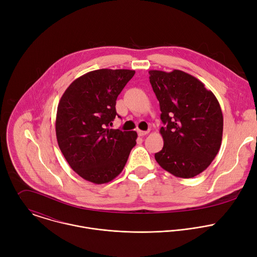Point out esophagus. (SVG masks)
<instances>
[{
    "label": "esophagus",
    "mask_w": 257,
    "mask_h": 257,
    "mask_svg": "<svg viewBox=\"0 0 257 257\" xmlns=\"http://www.w3.org/2000/svg\"><path fill=\"white\" fill-rule=\"evenodd\" d=\"M137 133H138V135L139 136H145V135H148L149 133H150V131L148 130V131H142V130H137Z\"/></svg>",
    "instance_id": "1"
}]
</instances>
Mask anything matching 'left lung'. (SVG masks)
<instances>
[{
	"instance_id": "8db88e82",
	"label": "left lung",
	"mask_w": 257,
	"mask_h": 257,
	"mask_svg": "<svg viewBox=\"0 0 257 257\" xmlns=\"http://www.w3.org/2000/svg\"><path fill=\"white\" fill-rule=\"evenodd\" d=\"M150 82L160 102L164 139L158 164L179 178H193L213 161L222 144L223 113L215 95L181 70H151Z\"/></svg>"
}]
</instances>
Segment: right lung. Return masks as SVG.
Listing matches in <instances>:
<instances>
[{"instance_id":"add662e5","label":"right lung","mask_w":257,"mask_h":257,"mask_svg":"<svg viewBox=\"0 0 257 257\" xmlns=\"http://www.w3.org/2000/svg\"><path fill=\"white\" fill-rule=\"evenodd\" d=\"M134 70L99 69L73 81L57 109L59 148L73 171L94 184L114 180L136 144L135 131L109 129L118 115L116 100Z\"/></svg>"}]
</instances>
